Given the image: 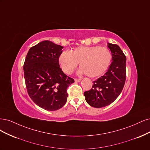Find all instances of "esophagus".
Instances as JSON below:
<instances>
[{
	"instance_id": "1",
	"label": "esophagus",
	"mask_w": 150,
	"mask_h": 150,
	"mask_svg": "<svg viewBox=\"0 0 150 150\" xmlns=\"http://www.w3.org/2000/svg\"><path fill=\"white\" fill-rule=\"evenodd\" d=\"M81 81L80 79H75V82H80Z\"/></svg>"
}]
</instances>
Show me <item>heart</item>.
<instances>
[{"mask_svg": "<svg viewBox=\"0 0 150 150\" xmlns=\"http://www.w3.org/2000/svg\"><path fill=\"white\" fill-rule=\"evenodd\" d=\"M112 61V54L107 47L80 46L70 52L64 51L59 56L62 70L71 74L80 63L81 73L90 77L98 76L107 70Z\"/></svg>", "mask_w": 150, "mask_h": 150, "instance_id": "heart-1", "label": "heart"}]
</instances>
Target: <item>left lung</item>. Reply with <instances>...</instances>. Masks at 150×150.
Listing matches in <instances>:
<instances>
[{"label": "left lung", "mask_w": 150, "mask_h": 150, "mask_svg": "<svg viewBox=\"0 0 150 150\" xmlns=\"http://www.w3.org/2000/svg\"><path fill=\"white\" fill-rule=\"evenodd\" d=\"M112 55V62L105 74L93 81L90 90L84 92L90 106L101 108L109 105L122 92L126 80V56L117 44L108 43Z\"/></svg>", "instance_id": "8db88e82"}]
</instances>
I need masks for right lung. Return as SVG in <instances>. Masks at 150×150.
I'll use <instances>...</instances> for the list:
<instances>
[{
    "mask_svg": "<svg viewBox=\"0 0 150 150\" xmlns=\"http://www.w3.org/2000/svg\"><path fill=\"white\" fill-rule=\"evenodd\" d=\"M62 46L45 40L32 47L23 64L28 95L38 107L49 111L61 108L67 100V88L74 80L61 69Z\"/></svg>",
    "mask_w": 150,
    "mask_h": 150,
    "instance_id": "add662e5",
    "label": "right lung"
}]
</instances>
